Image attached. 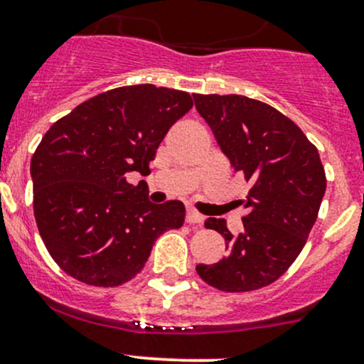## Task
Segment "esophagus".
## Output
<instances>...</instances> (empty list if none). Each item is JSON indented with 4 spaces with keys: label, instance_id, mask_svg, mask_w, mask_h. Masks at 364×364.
Wrapping results in <instances>:
<instances>
[{
    "label": "esophagus",
    "instance_id": "34e87169",
    "mask_svg": "<svg viewBox=\"0 0 364 364\" xmlns=\"http://www.w3.org/2000/svg\"><path fill=\"white\" fill-rule=\"evenodd\" d=\"M203 220H205V217H203L201 213L194 212V210H189L186 215V222L187 224H194V225H201Z\"/></svg>",
    "mask_w": 364,
    "mask_h": 364
}]
</instances>
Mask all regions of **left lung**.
<instances>
[{"mask_svg":"<svg viewBox=\"0 0 364 364\" xmlns=\"http://www.w3.org/2000/svg\"><path fill=\"white\" fill-rule=\"evenodd\" d=\"M194 104L217 144L250 191L237 206L243 232L232 236L225 220L206 218L225 240L228 257L196 265L199 277L222 291H252L274 283L306 245L318 218L326 175L319 152L290 118L243 95H198Z\"/></svg>","mask_w":364,"mask_h":364,"instance_id":"1","label":"left lung"}]
</instances>
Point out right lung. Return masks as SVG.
I'll return each mask as SVG.
<instances>
[{
    "mask_svg": "<svg viewBox=\"0 0 364 364\" xmlns=\"http://www.w3.org/2000/svg\"><path fill=\"white\" fill-rule=\"evenodd\" d=\"M193 107L187 92L154 85L109 90L52 124L31 159L34 217L58 267L93 287H119L146 265L154 241L182 228V201L154 205L130 171L149 163L171 124Z\"/></svg>",
    "mask_w": 364,
    "mask_h": 364,
    "instance_id": "obj_1",
    "label": "right lung"
}]
</instances>
